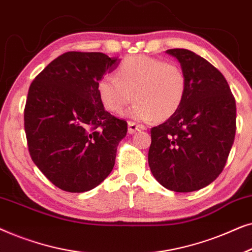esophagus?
Returning a JSON list of instances; mask_svg holds the SVG:
<instances>
[{
  "label": "esophagus",
  "mask_w": 252,
  "mask_h": 252,
  "mask_svg": "<svg viewBox=\"0 0 252 252\" xmlns=\"http://www.w3.org/2000/svg\"><path fill=\"white\" fill-rule=\"evenodd\" d=\"M142 129H146V126L140 125V124H136L134 122H128V133L133 134L135 133L136 130H142Z\"/></svg>",
  "instance_id": "1"
}]
</instances>
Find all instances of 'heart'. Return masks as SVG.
<instances>
[{
  "mask_svg": "<svg viewBox=\"0 0 252 252\" xmlns=\"http://www.w3.org/2000/svg\"><path fill=\"white\" fill-rule=\"evenodd\" d=\"M188 81L185 71L175 63H168L148 55H132L124 58L116 77L105 75L97 85V94L108 111L122 113L132 102L129 116L139 120L165 122L181 108Z\"/></svg>",
  "mask_w": 252,
  "mask_h": 252,
  "instance_id": "1",
  "label": "heart"
}]
</instances>
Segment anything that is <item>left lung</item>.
<instances>
[{"mask_svg": "<svg viewBox=\"0 0 252 252\" xmlns=\"http://www.w3.org/2000/svg\"><path fill=\"white\" fill-rule=\"evenodd\" d=\"M188 81L179 111L153 127L148 163L165 188L189 192L215 181L225 167L236 130V104L218 68L188 49H168Z\"/></svg>", "mask_w": 252, "mask_h": 252, "instance_id": "1", "label": "left lung"}]
</instances>
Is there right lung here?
Wrapping results in <instances>:
<instances>
[{"mask_svg":"<svg viewBox=\"0 0 252 252\" xmlns=\"http://www.w3.org/2000/svg\"><path fill=\"white\" fill-rule=\"evenodd\" d=\"M118 57L67 51L47 65L30 86L25 109L31 158L62 190L84 192L98 186L115 166L127 122L106 111L97 94Z\"/></svg>","mask_w":252,"mask_h":252,"instance_id":"1","label":"right lung"}]
</instances>
